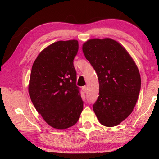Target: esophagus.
<instances>
[{"label":"esophagus","instance_id":"34e87169","mask_svg":"<svg viewBox=\"0 0 159 159\" xmlns=\"http://www.w3.org/2000/svg\"><path fill=\"white\" fill-rule=\"evenodd\" d=\"M83 90L84 91V93H86V92H87V90H88V88H87V86H83Z\"/></svg>","mask_w":159,"mask_h":159}]
</instances>
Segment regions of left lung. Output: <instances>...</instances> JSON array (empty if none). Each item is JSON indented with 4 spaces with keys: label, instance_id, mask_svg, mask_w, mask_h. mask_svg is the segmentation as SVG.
Here are the masks:
<instances>
[{
    "label": "left lung",
    "instance_id": "obj_1",
    "mask_svg": "<svg viewBox=\"0 0 159 159\" xmlns=\"http://www.w3.org/2000/svg\"><path fill=\"white\" fill-rule=\"evenodd\" d=\"M83 52L98 75L99 97L93 110L101 124L113 127L130 115L138 101L141 78L124 48L114 40H88Z\"/></svg>",
    "mask_w": 159,
    "mask_h": 159
}]
</instances>
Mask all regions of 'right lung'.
<instances>
[{
	"instance_id": "right-lung-1",
	"label": "right lung",
	"mask_w": 159,
	"mask_h": 159,
	"mask_svg": "<svg viewBox=\"0 0 159 159\" xmlns=\"http://www.w3.org/2000/svg\"><path fill=\"white\" fill-rule=\"evenodd\" d=\"M76 40L60 41L45 48L32 66L29 93L35 108L48 125L64 130L76 124L83 108L74 59Z\"/></svg>"
}]
</instances>
